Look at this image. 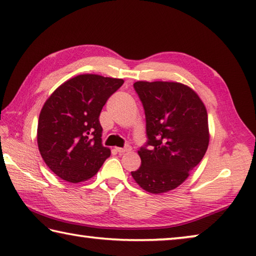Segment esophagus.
Listing matches in <instances>:
<instances>
[{
  "label": "esophagus",
  "mask_w": 256,
  "mask_h": 256,
  "mask_svg": "<svg viewBox=\"0 0 256 256\" xmlns=\"http://www.w3.org/2000/svg\"><path fill=\"white\" fill-rule=\"evenodd\" d=\"M132 148V146H129V145H127V146H124V148H116V150L119 152V153H121V154H124V153H128V152H130Z\"/></svg>",
  "instance_id": "1"
}]
</instances>
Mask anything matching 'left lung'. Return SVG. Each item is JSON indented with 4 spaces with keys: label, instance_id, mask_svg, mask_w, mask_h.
Segmentation results:
<instances>
[{
    "label": "left lung",
    "instance_id": "left-lung-1",
    "mask_svg": "<svg viewBox=\"0 0 256 256\" xmlns=\"http://www.w3.org/2000/svg\"><path fill=\"white\" fill-rule=\"evenodd\" d=\"M134 88L145 109L148 142L138 150L142 164L132 176L142 190L165 194L181 186L207 152V109L186 84L138 80Z\"/></svg>",
    "mask_w": 256,
    "mask_h": 256
}]
</instances>
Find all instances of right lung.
I'll return each instance as SVG.
<instances>
[{"label":"right lung","mask_w":256,"mask_h":256,"mask_svg":"<svg viewBox=\"0 0 256 256\" xmlns=\"http://www.w3.org/2000/svg\"><path fill=\"white\" fill-rule=\"evenodd\" d=\"M122 78L80 74L60 85L40 111L37 142L42 158L64 181L84 182L96 176L111 154L102 145L98 116Z\"/></svg>","instance_id":"add662e5"}]
</instances>
